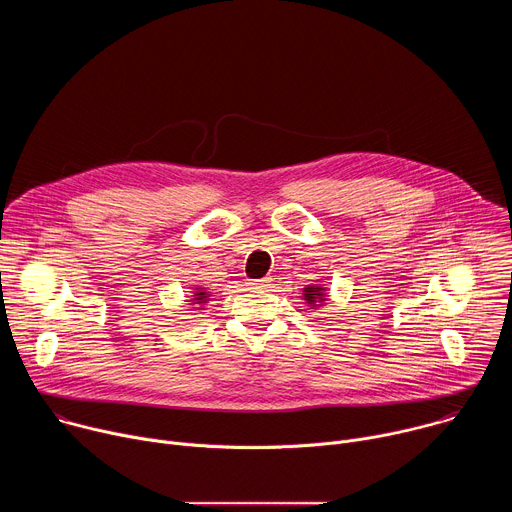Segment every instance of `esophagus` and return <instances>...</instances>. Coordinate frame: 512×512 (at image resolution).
Returning <instances> with one entry per match:
<instances>
[{"label": "esophagus", "mask_w": 512, "mask_h": 512, "mask_svg": "<svg viewBox=\"0 0 512 512\" xmlns=\"http://www.w3.org/2000/svg\"><path fill=\"white\" fill-rule=\"evenodd\" d=\"M249 285H253V289H269L273 283H271V277H263V279L249 281Z\"/></svg>", "instance_id": "1"}]
</instances>
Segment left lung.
Here are the masks:
<instances>
[{
	"instance_id": "obj_1",
	"label": "left lung",
	"mask_w": 512,
	"mask_h": 512,
	"mask_svg": "<svg viewBox=\"0 0 512 512\" xmlns=\"http://www.w3.org/2000/svg\"><path fill=\"white\" fill-rule=\"evenodd\" d=\"M304 300L306 304H310L312 308L324 306L328 302V289L322 283H314V285H306L304 287Z\"/></svg>"
}]
</instances>
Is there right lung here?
<instances>
[{"label": "right lung", "instance_id": "right-lung-1", "mask_svg": "<svg viewBox=\"0 0 512 512\" xmlns=\"http://www.w3.org/2000/svg\"><path fill=\"white\" fill-rule=\"evenodd\" d=\"M208 300H210V291H206L204 287H196V291H194L192 298H190V304L204 306Z\"/></svg>", "mask_w": 512, "mask_h": 512}]
</instances>
